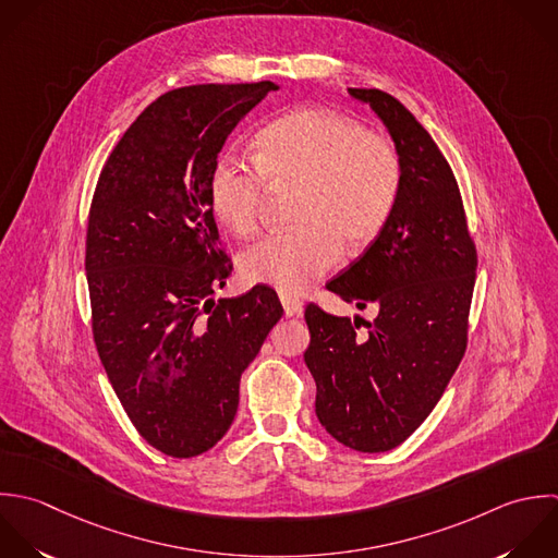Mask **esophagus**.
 Wrapping results in <instances>:
<instances>
[{
    "instance_id": "34e87169",
    "label": "esophagus",
    "mask_w": 558,
    "mask_h": 558,
    "mask_svg": "<svg viewBox=\"0 0 558 558\" xmlns=\"http://www.w3.org/2000/svg\"><path fill=\"white\" fill-rule=\"evenodd\" d=\"M280 302L284 306V315L287 317H300L302 311H304V304L295 298H289V295H280Z\"/></svg>"
}]
</instances>
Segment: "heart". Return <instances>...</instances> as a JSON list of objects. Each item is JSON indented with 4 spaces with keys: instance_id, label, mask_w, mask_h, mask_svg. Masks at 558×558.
I'll return each mask as SVG.
<instances>
[{
    "instance_id": "1",
    "label": "heart",
    "mask_w": 558,
    "mask_h": 558,
    "mask_svg": "<svg viewBox=\"0 0 558 558\" xmlns=\"http://www.w3.org/2000/svg\"><path fill=\"white\" fill-rule=\"evenodd\" d=\"M302 191L293 232L271 234L241 256L250 282L284 295L306 293L339 260L341 245H372L398 206V147L359 121L317 108L271 121L256 138V162L221 156L210 173L215 217L236 236L258 232L271 191Z\"/></svg>"
}]
</instances>
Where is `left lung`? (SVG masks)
<instances>
[{
	"label": "left lung",
	"instance_id": "obj_1",
	"mask_svg": "<svg viewBox=\"0 0 558 558\" xmlns=\"http://www.w3.org/2000/svg\"><path fill=\"white\" fill-rule=\"evenodd\" d=\"M348 90L385 121L402 191L383 234L326 284L361 311L374 304L376 319L308 304L304 361L322 426L352 450L387 452L433 413L465 354L478 256L452 167L426 128L385 90Z\"/></svg>",
	"mask_w": 558,
	"mask_h": 558
}]
</instances>
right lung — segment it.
<instances>
[{
  "label": "right lung",
  "instance_id": "add662e5",
  "mask_svg": "<svg viewBox=\"0 0 558 558\" xmlns=\"http://www.w3.org/2000/svg\"><path fill=\"white\" fill-rule=\"evenodd\" d=\"M278 84H193L151 101L110 151L88 210L90 328L138 435L173 459L230 428L239 380L282 317L267 284L213 300L232 263L208 182L236 123Z\"/></svg>",
  "mask_w": 558,
  "mask_h": 558
}]
</instances>
